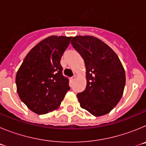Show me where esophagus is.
Wrapping results in <instances>:
<instances>
[{
  "instance_id": "esophagus-1",
  "label": "esophagus",
  "mask_w": 146,
  "mask_h": 146,
  "mask_svg": "<svg viewBox=\"0 0 146 146\" xmlns=\"http://www.w3.org/2000/svg\"><path fill=\"white\" fill-rule=\"evenodd\" d=\"M76 78H77V77H76V75H74V76H73V77H72V81L75 80Z\"/></svg>"
}]
</instances>
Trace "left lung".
Listing matches in <instances>:
<instances>
[{"instance_id":"1","label":"left lung","mask_w":146,"mask_h":146,"mask_svg":"<svg viewBox=\"0 0 146 146\" xmlns=\"http://www.w3.org/2000/svg\"><path fill=\"white\" fill-rule=\"evenodd\" d=\"M71 44L86 65V89L77 95L80 107L95 116L108 114L124 90L126 74L121 60L108 44L92 36H77Z\"/></svg>"}]
</instances>
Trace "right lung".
Listing matches in <instances>:
<instances>
[{
  "label": "right lung",
  "mask_w": 146,
  "mask_h": 146,
  "mask_svg": "<svg viewBox=\"0 0 146 146\" xmlns=\"http://www.w3.org/2000/svg\"><path fill=\"white\" fill-rule=\"evenodd\" d=\"M71 38L64 36L44 38L31 50L18 69V95L33 113L43 115L57 110L70 90L60 61Z\"/></svg>",
  "instance_id": "1"
}]
</instances>
